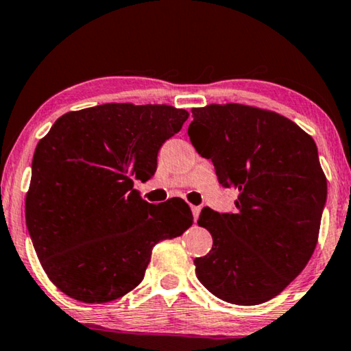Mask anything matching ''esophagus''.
Here are the masks:
<instances>
[{
	"label": "esophagus",
	"mask_w": 351,
	"mask_h": 351,
	"mask_svg": "<svg viewBox=\"0 0 351 351\" xmlns=\"http://www.w3.org/2000/svg\"><path fill=\"white\" fill-rule=\"evenodd\" d=\"M191 209H192V214H193V219H198V215H199V213H202V208H199V206H191Z\"/></svg>",
	"instance_id": "esophagus-1"
}]
</instances>
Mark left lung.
Returning a JSON list of instances; mask_svg holds the SVG:
<instances>
[{
    "instance_id": "left-lung-1",
    "label": "left lung",
    "mask_w": 351,
    "mask_h": 351,
    "mask_svg": "<svg viewBox=\"0 0 351 351\" xmlns=\"http://www.w3.org/2000/svg\"><path fill=\"white\" fill-rule=\"evenodd\" d=\"M187 134L223 187L239 191L234 213L203 208L198 225L213 250L197 276L217 298L253 306L302 274L319 239L326 178L313 137L276 112L243 104L192 109Z\"/></svg>"
}]
</instances>
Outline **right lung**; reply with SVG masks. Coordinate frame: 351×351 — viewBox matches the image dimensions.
<instances>
[{"mask_svg":"<svg viewBox=\"0 0 351 351\" xmlns=\"http://www.w3.org/2000/svg\"><path fill=\"white\" fill-rule=\"evenodd\" d=\"M189 112L167 104L109 103L66 112L37 143L26 226L38 261L65 295L112 302L145 276L156 243L193 223L181 198L149 204L148 181L162 143Z\"/></svg>","mask_w":351,"mask_h":351,"instance_id":"obj_1","label":"right lung"}]
</instances>
